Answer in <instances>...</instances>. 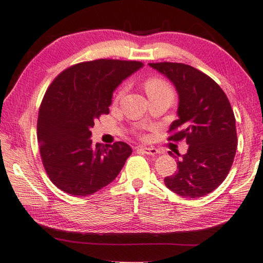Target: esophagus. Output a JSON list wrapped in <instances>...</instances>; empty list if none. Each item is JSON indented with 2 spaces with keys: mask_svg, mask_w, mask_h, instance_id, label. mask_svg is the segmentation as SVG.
<instances>
[{
  "mask_svg": "<svg viewBox=\"0 0 263 263\" xmlns=\"http://www.w3.org/2000/svg\"><path fill=\"white\" fill-rule=\"evenodd\" d=\"M138 150H140V152H142L143 154L149 155V156H156L160 153L158 149L153 148V147H140L138 148Z\"/></svg>",
  "mask_w": 263,
  "mask_h": 263,
  "instance_id": "obj_1",
  "label": "esophagus"
}]
</instances>
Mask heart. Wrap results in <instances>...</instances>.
<instances>
[{
  "instance_id": "obj_1",
  "label": "heart",
  "mask_w": 263,
  "mask_h": 263,
  "mask_svg": "<svg viewBox=\"0 0 263 263\" xmlns=\"http://www.w3.org/2000/svg\"><path fill=\"white\" fill-rule=\"evenodd\" d=\"M144 88H146V91L148 95L172 90V88L168 83H167L165 80L160 79V78H152V79L147 80L146 83H144ZM122 95H123V90H120L116 93V96L114 98L115 102H119L120 98L122 97Z\"/></svg>"
}]
</instances>
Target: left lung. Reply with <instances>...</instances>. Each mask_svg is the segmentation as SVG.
<instances>
[{
    "label": "left lung",
    "mask_w": 263,
    "mask_h": 263,
    "mask_svg": "<svg viewBox=\"0 0 263 263\" xmlns=\"http://www.w3.org/2000/svg\"><path fill=\"white\" fill-rule=\"evenodd\" d=\"M174 83L178 119L171 124L168 140L185 139L187 153L177 159V173L165 185L184 198H200L224 182L236 154L235 116L217 82L184 63H149ZM170 155H172L170 153Z\"/></svg>",
    "instance_id": "8db88e82"
}]
</instances>
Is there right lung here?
Wrapping results in <instances>:
<instances>
[{
    "label": "right lung",
    "mask_w": 263,
    "mask_h": 263,
    "mask_svg": "<svg viewBox=\"0 0 263 263\" xmlns=\"http://www.w3.org/2000/svg\"><path fill=\"white\" fill-rule=\"evenodd\" d=\"M143 65L100 59L70 66L44 95L37 121L39 152L47 175L65 193L86 197L115 180L132 149L117 141L92 143L90 128L109 113L113 91Z\"/></svg>",
    "instance_id": "obj_1"
}]
</instances>
